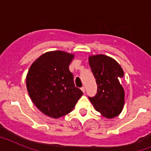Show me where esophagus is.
Masks as SVG:
<instances>
[{
	"mask_svg": "<svg viewBox=\"0 0 151 151\" xmlns=\"http://www.w3.org/2000/svg\"><path fill=\"white\" fill-rule=\"evenodd\" d=\"M81 90L82 91V92H83V93H85V87H84V86H83V87L81 88Z\"/></svg>",
	"mask_w": 151,
	"mask_h": 151,
	"instance_id": "1",
	"label": "esophagus"
}]
</instances>
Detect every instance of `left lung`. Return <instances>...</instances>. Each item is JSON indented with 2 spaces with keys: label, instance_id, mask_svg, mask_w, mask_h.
I'll return each mask as SVG.
<instances>
[{
  "label": "left lung",
  "instance_id": "1",
  "mask_svg": "<svg viewBox=\"0 0 151 151\" xmlns=\"http://www.w3.org/2000/svg\"><path fill=\"white\" fill-rule=\"evenodd\" d=\"M89 65L97 85V94L89 100L104 117L116 116L124 105V91L119 83L123 70L116 61L102 54L89 57Z\"/></svg>",
  "mask_w": 151,
  "mask_h": 151
}]
</instances>
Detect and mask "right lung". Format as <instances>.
Segmentation results:
<instances>
[{
  "label": "right lung",
  "instance_id": "right-lung-1",
  "mask_svg": "<svg viewBox=\"0 0 151 151\" xmlns=\"http://www.w3.org/2000/svg\"><path fill=\"white\" fill-rule=\"evenodd\" d=\"M74 56L56 50L45 53L31 66L26 86L29 96L45 115L59 118L72 111L83 92L76 87L69 66Z\"/></svg>",
  "mask_w": 151,
  "mask_h": 151
}]
</instances>
